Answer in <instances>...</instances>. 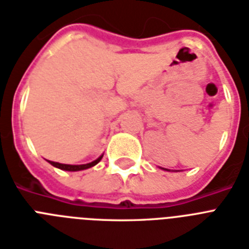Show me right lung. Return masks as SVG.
Masks as SVG:
<instances>
[{"label":"right lung","mask_w":249,"mask_h":249,"mask_svg":"<svg viewBox=\"0 0 249 249\" xmlns=\"http://www.w3.org/2000/svg\"><path fill=\"white\" fill-rule=\"evenodd\" d=\"M104 156V155H102ZM102 156H100L97 160L92 161L89 163H84V165H66V163H60V162H53V161H48V162L51 163L52 166L57 167V169H61V170L65 171H80V170H86V169H89V167L94 166L97 163L100 162Z\"/></svg>","instance_id":"1"}]
</instances>
